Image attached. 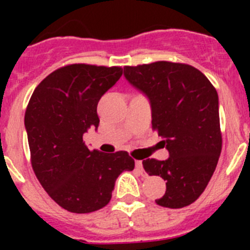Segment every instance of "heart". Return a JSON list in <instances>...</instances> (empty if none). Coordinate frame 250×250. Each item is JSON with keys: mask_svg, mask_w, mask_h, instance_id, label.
<instances>
[{"mask_svg": "<svg viewBox=\"0 0 250 250\" xmlns=\"http://www.w3.org/2000/svg\"><path fill=\"white\" fill-rule=\"evenodd\" d=\"M140 100H141V96H135V98L130 101V112H136L139 106V101Z\"/></svg>", "mask_w": 250, "mask_h": 250, "instance_id": "obj_1", "label": "heart"}]
</instances>
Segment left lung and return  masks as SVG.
Wrapping results in <instances>:
<instances>
[{
    "mask_svg": "<svg viewBox=\"0 0 250 250\" xmlns=\"http://www.w3.org/2000/svg\"><path fill=\"white\" fill-rule=\"evenodd\" d=\"M120 76L105 66H63L43 79L28 101L25 126L32 169L51 199L71 213L106 207L118 176L135 167L126 151L106 149L109 145L92 149L83 140L87 130L98 129L99 100Z\"/></svg>",
    "mask_w": 250,
    "mask_h": 250,
    "instance_id": "8db88e82",
    "label": "left lung"
}]
</instances>
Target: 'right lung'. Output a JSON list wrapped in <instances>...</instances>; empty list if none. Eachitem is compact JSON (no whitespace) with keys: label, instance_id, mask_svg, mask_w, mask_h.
<instances>
[{"label":"right lung","instance_id":"obj_1","mask_svg":"<svg viewBox=\"0 0 250 250\" xmlns=\"http://www.w3.org/2000/svg\"><path fill=\"white\" fill-rule=\"evenodd\" d=\"M125 77L149 98L152 129L169 152L164 160L143 161L149 175L167 182L156 204L188 207L207 188L222 151L218 94L199 70L187 63L139 65L125 71Z\"/></svg>","mask_w":250,"mask_h":250}]
</instances>
